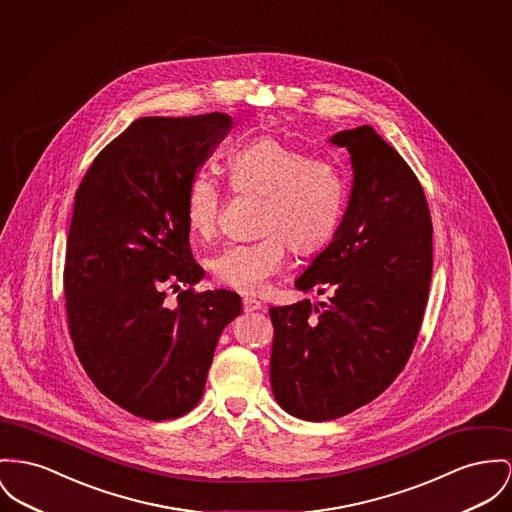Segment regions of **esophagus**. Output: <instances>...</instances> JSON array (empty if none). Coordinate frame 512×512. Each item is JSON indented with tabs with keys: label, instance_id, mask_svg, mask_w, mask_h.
Wrapping results in <instances>:
<instances>
[{
	"label": "esophagus",
	"instance_id": "obj_1",
	"mask_svg": "<svg viewBox=\"0 0 512 512\" xmlns=\"http://www.w3.org/2000/svg\"><path fill=\"white\" fill-rule=\"evenodd\" d=\"M242 307H244L246 312H252V310H260L264 305L260 301L252 299V297H246V299H242Z\"/></svg>",
	"mask_w": 512,
	"mask_h": 512
}]
</instances>
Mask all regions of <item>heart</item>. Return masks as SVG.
<instances>
[{"label":"heart","instance_id":"obj_1","mask_svg":"<svg viewBox=\"0 0 512 512\" xmlns=\"http://www.w3.org/2000/svg\"><path fill=\"white\" fill-rule=\"evenodd\" d=\"M225 167L235 192L264 198V235L225 246L211 258L209 268L221 285L256 295L283 268L287 244L301 256H312L334 240L345 213L347 184L334 161L308 155L273 136L256 137L233 149ZM219 215V186L207 172H196L184 200L188 229L207 239L215 233Z\"/></svg>","mask_w":512,"mask_h":512}]
</instances>
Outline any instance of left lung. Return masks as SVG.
Segmentation results:
<instances>
[{"instance_id":"8db88e82","label":"left lung","mask_w":512,"mask_h":512,"mask_svg":"<svg viewBox=\"0 0 512 512\" xmlns=\"http://www.w3.org/2000/svg\"><path fill=\"white\" fill-rule=\"evenodd\" d=\"M330 141L351 155L349 204L334 240L295 281L328 301L270 308L273 396L307 421L373 402L404 371L433 273L431 213L408 163L371 126Z\"/></svg>"}]
</instances>
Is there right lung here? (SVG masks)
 <instances>
[{"instance_id": "right-lung-1", "label": "right lung", "mask_w": 512, "mask_h": 512, "mask_svg": "<svg viewBox=\"0 0 512 512\" xmlns=\"http://www.w3.org/2000/svg\"><path fill=\"white\" fill-rule=\"evenodd\" d=\"M231 128L223 112L139 118L95 157L75 194L69 336L104 396L149 421L196 408L219 336L242 310L233 291L194 289L204 270L184 219L192 176ZM169 288L179 291L174 306Z\"/></svg>"}]
</instances>
